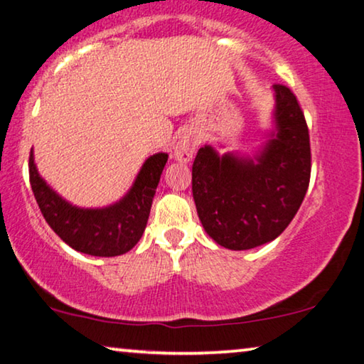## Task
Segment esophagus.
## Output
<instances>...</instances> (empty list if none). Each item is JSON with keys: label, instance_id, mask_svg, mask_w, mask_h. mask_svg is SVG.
I'll return each instance as SVG.
<instances>
[{"label": "esophagus", "instance_id": "34e87169", "mask_svg": "<svg viewBox=\"0 0 364 364\" xmlns=\"http://www.w3.org/2000/svg\"><path fill=\"white\" fill-rule=\"evenodd\" d=\"M198 145H199V139L196 137V135H193L191 132L183 134L181 137L178 139L173 155H175V159L178 161H181V164H186V161L193 159V155H194V151H196Z\"/></svg>", "mask_w": 364, "mask_h": 364}]
</instances>
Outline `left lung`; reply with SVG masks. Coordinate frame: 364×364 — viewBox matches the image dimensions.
I'll return each mask as SVG.
<instances>
[{"mask_svg":"<svg viewBox=\"0 0 364 364\" xmlns=\"http://www.w3.org/2000/svg\"><path fill=\"white\" fill-rule=\"evenodd\" d=\"M276 132L253 160L198 150L193 198L200 224L219 245L248 250L283 234L311 181V139L296 95L274 85Z\"/></svg>","mask_w":364,"mask_h":364,"instance_id":"8db88e82","label":"left lung"}]
</instances>
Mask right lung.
I'll return each instance as SVG.
<instances>
[{
	"instance_id": "obj_1",
	"label": "right lung",
	"mask_w": 364,
	"mask_h": 364,
	"mask_svg": "<svg viewBox=\"0 0 364 364\" xmlns=\"http://www.w3.org/2000/svg\"><path fill=\"white\" fill-rule=\"evenodd\" d=\"M166 160V154L150 156L126 196L105 209H80L52 191L37 173L32 150L29 180L43 219L67 245L93 257H117L142 237Z\"/></svg>"
}]
</instances>
